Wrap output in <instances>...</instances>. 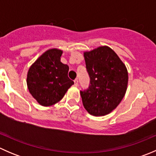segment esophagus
<instances>
[{
	"label": "esophagus",
	"instance_id": "34e87169",
	"mask_svg": "<svg viewBox=\"0 0 156 156\" xmlns=\"http://www.w3.org/2000/svg\"><path fill=\"white\" fill-rule=\"evenodd\" d=\"M74 83H75V87H78V79H75V81H74Z\"/></svg>",
	"mask_w": 156,
	"mask_h": 156
}]
</instances>
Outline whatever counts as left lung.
Here are the masks:
<instances>
[{
    "mask_svg": "<svg viewBox=\"0 0 156 156\" xmlns=\"http://www.w3.org/2000/svg\"><path fill=\"white\" fill-rule=\"evenodd\" d=\"M84 57L90 78L89 88L80 92L84 107L92 115H106L119 106L126 94V66L108 46L84 52Z\"/></svg>",
    "mask_w": 156,
    "mask_h": 156,
    "instance_id": "8db88e82",
    "label": "left lung"
}]
</instances>
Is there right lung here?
<instances>
[{"instance_id":"right-lung-1","label":"right lung","mask_w":156,"mask_h":156,"mask_svg":"<svg viewBox=\"0 0 156 156\" xmlns=\"http://www.w3.org/2000/svg\"><path fill=\"white\" fill-rule=\"evenodd\" d=\"M62 50L52 48L42 53L27 73L29 93L43 106L60 101L74 81L68 77L69 66L60 61Z\"/></svg>"}]
</instances>
